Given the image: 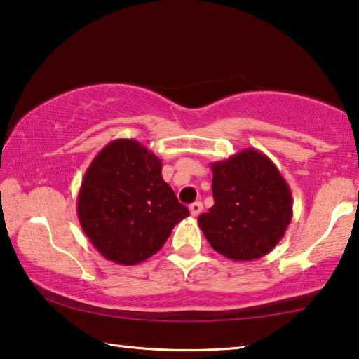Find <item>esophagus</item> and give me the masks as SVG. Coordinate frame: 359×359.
<instances>
[{"label": "esophagus", "mask_w": 359, "mask_h": 359, "mask_svg": "<svg viewBox=\"0 0 359 359\" xmlns=\"http://www.w3.org/2000/svg\"><path fill=\"white\" fill-rule=\"evenodd\" d=\"M202 210H203L202 202H194V203L189 205V211H191L192 216H198L202 213Z\"/></svg>", "instance_id": "obj_1"}]
</instances>
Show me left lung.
<instances>
[{"label":"left lung","instance_id":"obj_1","mask_svg":"<svg viewBox=\"0 0 359 359\" xmlns=\"http://www.w3.org/2000/svg\"><path fill=\"white\" fill-rule=\"evenodd\" d=\"M215 205L198 216L208 243L232 261H255L283 238L292 218V196L283 176L257 149L211 163Z\"/></svg>","mask_w":359,"mask_h":359}]
</instances>
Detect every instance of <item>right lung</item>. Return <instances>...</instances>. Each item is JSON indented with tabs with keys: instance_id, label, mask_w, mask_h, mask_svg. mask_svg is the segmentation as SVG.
Masks as SVG:
<instances>
[{
	"instance_id": "add662e5",
	"label": "right lung",
	"mask_w": 359,
	"mask_h": 359,
	"mask_svg": "<svg viewBox=\"0 0 359 359\" xmlns=\"http://www.w3.org/2000/svg\"><path fill=\"white\" fill-rule=\"evenodd\" d=\"M189 210L162 178V162L135 140L98 152L78 194V218L102 256L135 266L162 248Z\"/></svg>"
}]
</instances>
